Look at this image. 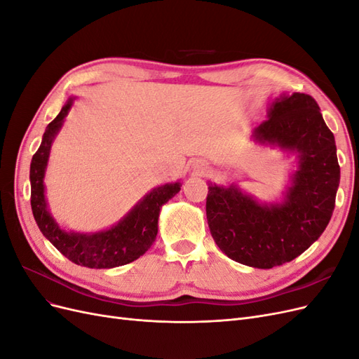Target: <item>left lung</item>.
Masks as SVG:
<instances>
[{
    "instance_id": "obj_1",
    "label": "left lung",
    "mask_w": 359,
    "mask_h": 359,
    "mask_svg": "<svg viewBox=\"0 0 359 359\" xmlns=\"http://www.w3.org/2000/svg\"><path fill=\"white\" fill-rule=\"evenodd\" d=\"M253 137L298 154L280 203H259L236 186L208 184L206 219L215 244L235 262L269 269L290 262L328 226L340 184L334 135L309 94L280 95Z\"/></svg>"
}]
</instances>
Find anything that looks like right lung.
Instances as JSON below:
<instances>
[{"label": "right lung", "mask_w": 359, "mask_h": 359, "mask_svg": "<svg viewBox=\"0 0 359 359\" xmlns=\"http://www.w3.org/2000/svg\"><path fill=\"white\" fill-rule=\"evenodd\" d=\"M73 99L62 106L61 112L48 124L40 148L32 156L29 168L31 210L41 233L72 262L86 268H115L133 262L153 245L158 231V214L161 206L181 190V182H168L151 190L137 202L123 220L109 229L95 233L66 232L53 220L45 198V170L50 147L64 118L67 116Z\"/></svg>", "instance_id": "obj_1"}]
</instances>
